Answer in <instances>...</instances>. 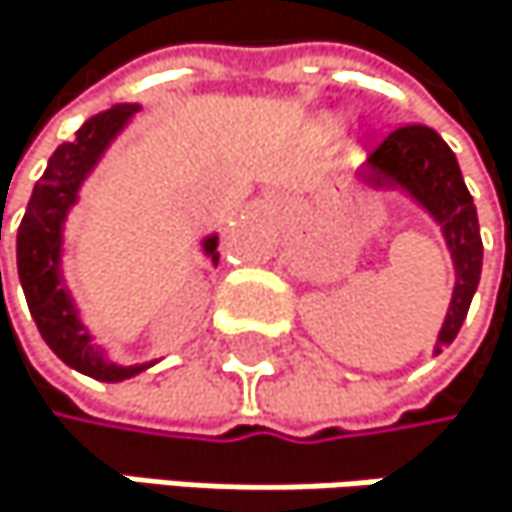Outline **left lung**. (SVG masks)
<instances>
[{
    "label": "left lung",
    "instance_id": "obj_1",
    "mask_svg": "<svg viewBox=\"0 0 512 512\" xmlns=\"http://www.w3.org/2000/svg\"><path fill=\"white\" fill-rule=\"evenodd\" d=\"M361 181L376 191H404L443 230L455 267V288L449 312L437 334V349H446L467 318L473 291L483 273V239L477 206L461 178L452 148L425 124H407L388 133L361 169Z\"/></svg>",
    "mask_w": 512,
    "mask_h": 512
}]
</instances>
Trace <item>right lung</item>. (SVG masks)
I'll return each mask as SVG.
<instances>
[{"instance_id": "right-lung-1", "label": "right lung", "mask_w": 512, "mask_h": 512, "mask_svg": "<svg viewBox=\"0 0 512 512\" xmlns=\"http://www.w3.org/2000/svg\"><path fill=\"white\" fill-rule=\"evenodd\" d=\"M136 112H139V105L124 102L84 121L75 139L63 142L51 154L48 169L35 181L26 215L17 227V276H20L29 312L35 318V327H39L42 340L51 346V352L63 364L99 382H124L148 370L154 361L124 367V364L108 361L105 349L93 343L60 270L63 227H66L69 209L78 203V191L84 185V178L93 172L105 148L118 139V133L130 124ZM215 245H218L215 233L203 239V251L212 258V264H218Z\"/></svg>"}]
</instances>
